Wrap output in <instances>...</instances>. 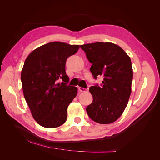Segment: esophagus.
<instances>
[{"label": "esophagus", "instance_id": "34e87169", "mask_svg": "<svg viewBox=\"0 0 160 160\" xmlns=\"http://www.w3.org/2000/svg\"><path fill=\"white\" fill-rule=\"evenodd\" d=\"M79 90L80 92H85V91H88V89L83 88H79Z\"/></svg>", "mask_w": 160, "mask_h": 160}]
</instances>
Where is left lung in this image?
<instances>
[{
	"label": "left lung",
	"mask_w": 160,
	"mask_h": 160,
	"mask_svg": "<svg viewBox=\"0 0 160 160\" xmlns=\"http://www.w3.org/2000/svg\"><path fill=\"white\" fill-rule=\"evenodd\" d=\"M92 64L94 79L102 76L101 86H91L93 101L86 108L94 122L109 124L115 122L128 103L132 93L133 69L130 57L119 46L112 42H98L81 45Z\"/></svg>",
	"instance_id": "obj_1"
}]
</instances>
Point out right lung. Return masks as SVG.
Listing matches in <instances>:
<instances>
[{"label": "right lung", "instance_id": "right-lung-1", "mask_svg": "<svg viewBox=\"0 0 160 160\" xmlns=\"http://www.w3.org/2000/svg\"><path fill=\"white\" fill-rule=\"evenodd\" d=\"M79 45L51 42L32 51L24 63L21 82L25 99L36 122L47 128L61 126L67 120V108L77 93L68 85L66 60ZM61 79V84L57 83Z\"/></svg>", "mask_w": 160, "mask_h": 160}]
</instances>
